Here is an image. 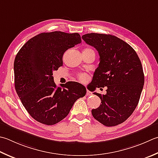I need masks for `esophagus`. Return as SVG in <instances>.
<instances>
[{"instance_id": "esophagus-1", "label": "esophagus", "mask_w": 158, "mask_h": 158, "mask_svg": "<svg viewBox=\"0 0 158 158\" xmlns=\"http://www.w3.org/2000/svg\"><path fill=\"white\" fill-rule=\"evenodd\" d=\"M91 94H92L91 92L87 89V92H86V95H87V96H89V95H91Z\"/></svg>"}]
</instances>
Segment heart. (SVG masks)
Segmentation results:
<instances>
[{"label": "heart", "instance_id": "obj_1", "mask_svg": "<svg viewBox=\"0 0 158 158\" xmlns=\"http://www.w3.org/2000/svg\"><path fill=\"white\" fill-rule=\"evenodd\" d=\"M85 49H90V48H85ZM90 50H92V49H90ZM79 79L81 81L85 82L88 80V76L87 75H85V74H81V75H79Z\"/></svg>", "mask_w": 158, "mask_h": 158}]
</instances>
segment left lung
I'll use <instances>...</instances> for the list:
<instances>
[{
	"label": "left lung",
	"mask_w": 158,
	"mask_h": 158,
	"mask_svg": "<svg viewBox=\"0 0 158 158\" xmlns=\"http://www.w3.org/2000/svg\"><path fill=\"white\" fill-rule=\"evenodd\" d=\"M82 39L94 46L100 56L91 83L94 88H107L106 94L94 92L101 104L92 110V116L105 126L121 124L134 112L143 88L140 59L130 45L114 35L91 33L83 35Z\"/></svg>",
	"instance_id": "8db88e82"
}]
</instances>
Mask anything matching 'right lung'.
Here are the masks:
<instances>
[{
	"label": "right lung",
	"instance_id": "add662e5",
	"mask_svg": "<svg viewBox=\"0 0 158 158\" xmlns=\"http://www.w3.org/2000/svg\"><path fill=\"white\" fill-rule=\"evenodd\" d=\"M81 42L79 33H42L23 45L14 64L15 88L23 106L33 118L47 125L60 122L78 98L84 97L85 86L67 82L57 87L52 72L63 65V55Z\"/></svg>",
	"mask_w": 158,
	"mask_h": 158
}]
</instances>
